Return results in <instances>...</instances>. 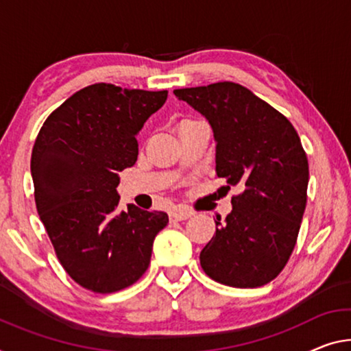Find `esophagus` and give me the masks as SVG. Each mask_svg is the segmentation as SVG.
<instances>
[{"label":"esophagus","instance_id":"esophagus-1","mask_svg":"<svg viewBox=\"0 0 351 351\" xmlns=\"http://www.w3.org/2000/svg\"><path fill=\"white\" fill-rule=\"evenodd\" d=\"M193 215L194 213L191 212V210L179 207V208L172 210V212L169 213V218H171V221H183V219H188L190 217H193Z\"/></svg>","mask_w":351,"mask_h":351}]
</instances>
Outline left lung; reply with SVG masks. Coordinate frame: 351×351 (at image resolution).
Listing matches in <instances>:
<instances>
[{"mask_svg": "<svg viewBox=\"0 0 351 351\" xmlns=\"http://www.w3.org/2000/svg\"><path fill=\"white\" fill-rule=\"evenodd\" d=\"M206 117L217 152V176L241 193L201 251L213 281L254 289L273 281L292 254L306 208L309 165L300 136L281 112L246 89L223 82L176 89Z\"/></svg>", "mask_w": 351, "mask_h": 351, "instance_id": "8db88e82", "label": "left lung"}]
</instances>
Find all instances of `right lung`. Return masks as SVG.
Listing matches in <instances>:
<instances>
[{
	"mask_svg": "<svg viewBox=\"0 0 351 351\" xmlns=\"http://www.w3.org/2000/svg\"><path fill=\"white\" fill-rule=\"evenodd\" d=\"M168 90L97 83L64 101L42 125L31 155L36 207L69 276L112 293L147 269L165 212L128 204L119 212V172L138 160L136 136Z\"/></svg>",
	"mask_w": 351,
	"mask_h": 351,
	"instance_id": "1",
	"label": "right lung"
}]
</instances>
